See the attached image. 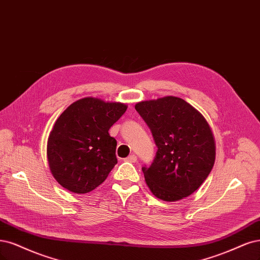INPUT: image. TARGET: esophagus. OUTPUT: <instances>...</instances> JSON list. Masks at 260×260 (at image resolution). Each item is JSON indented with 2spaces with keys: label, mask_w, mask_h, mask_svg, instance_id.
Returning a JSON list of instances; mask_svg holds the SVG:
<instances>
[{
  "label": "esophagus",
  "mask_w": 260,
  "mask_h": 260,
  "mask_svg": "<svg viewBox=\"0 0 260 260\" xmlns=\"http://www.w3.org/2000/svg\"><path fill=\"white\" fill-rule=\"evenodd\" d=\"M123 160L124 161H128V162H136V161H137V156L132 154V155L128 156L127 158H124Z\"/></svg>",
  "instance_id": "34e87169"
}]
</instances>
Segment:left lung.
<instances>
[{
  "label": "left lung",
  "mask_w": 260,
  "mask_h": 260,
  "mask_svg": "<svg viewBox=\"0 0 260 260\" xmlns=\"http://www.w3.org/2000/svg\"><path fill=\"white\" fill-rule=\"evenodd\" d=\"M136 110L157 146L155 159L142 168L150 191L173 202L190 196L207 180L215 161V141L208 121L181 98L142 101Z\"/></svg>",
  "instance_id": "left-lung-1"
}]
</instances>
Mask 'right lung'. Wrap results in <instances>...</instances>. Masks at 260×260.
I'll list each match as a JSON object with an SVG mask.
<instances>
[{
  "mask_svg": "<svg viewBox=\"0 0 260 260\" xmlns=\"http://www.w3.org/2000/svg\"><path fill=\"white\" fill-rule=\"evenodd\" d=\"M127 110L119 102L84 98L56 120L47 142L51 174L66 189L86 193L101 185L117 164L110 128Z\"/></svg>",
  "mask_w": 260,
  "mask_h": 260,
  "instance_id": "obj_1",
  "label": "right lung"
}]
</instances>
